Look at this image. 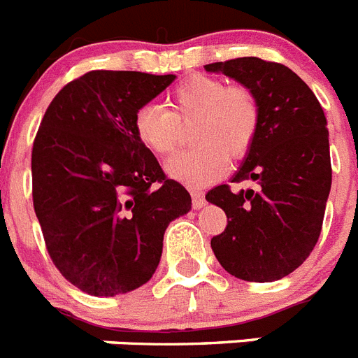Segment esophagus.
Returning <instances> with one entry per match:
<instances>
[{"label":"esophagus","instance_id":"1","mask_svg":"<svg viewBox=\"0 0 358 358\" xmlns=\"http://www.w3.org/2000/svg\"><path fill=\"white\" fill-rule=\"evenodd\" d=\"M191 198H193V207L194 209H202L206 206V196L200 189H191Z\"/></svg>","mask_w":358,"mask_h":358}]
</instances>
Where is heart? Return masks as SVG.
<instances>
[{
  "label": "heart",
  "mask_w": 358,
  "mask_h": 358,
  "mask_svg": "<svg viewBox=\"0 0 358 358\" xmlns=\"http://www.w3.org/2000/svg\"><path fill=\"white\" fill-rule=\"evenodd\" d=\"M169 110L145 105L134 116V131L143 147L165 156L180 143L182 127L194 125L196 147L169 158L165 171L187 185H206L220 178L229 160L251 149L258 129V105L244 87H227L216 78L194 76L167 96Z\"/></svg>",
  "instance_id": "1"
}]
</instances>
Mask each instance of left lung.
<instances>
[{"mask_svg": "<svg viewBox=\"0 0 358 358\" xmlns=\"http://www.w3.org/2000/svg\"><path fill=\"white\" fill-rule=\"evenodd\" d=\"M244 85L258 105L255 142L231 182L253 180L258 191L218 185L207 202L224 209L227 227L211 248L229 275L280 280L317 244L331 189L329 133L317 96L286 65L236 58L206 65Z\"/></svg>", "mask_w": 358, "mask_h": 358, "instance_id": "obj_1", "label": "left lung"}]
</instances>
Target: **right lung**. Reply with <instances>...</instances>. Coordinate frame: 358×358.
<instances>
[{
    "mask_svg": "<svg viewBox=\"0 0 358 358\" xmlns=\"http://www.w3.org/2000/svg\"><path fill=\"white\" fill-rule=\"evenodd\" d=\"M174 74L92 71L50 101L32 147V200L45 244L65 278L92 296L151 280L167 225L191 194L165 178L134 116Z\"/></svg>",
    "mask_w": 358,
    "mask_h": 358,
    "instance_id": "right-lung-1",
    "label": "right lung"
}]
</instances>
